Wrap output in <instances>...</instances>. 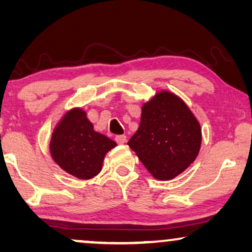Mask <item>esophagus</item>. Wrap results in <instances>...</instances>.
<instances>
[{
	"instance_id": "34e87169",
	"label": "esophagus",
	"mask_w": 252,
	"mask_h": 252,
	"mask_svg": "<svg viewBox=\"0 0 252 252\" xmlns=\"http://www.w3.org/2000/svg\"><path fill=\"white\" fill-rule=\"evenodd\" d=\"M115 140H116V142L118 143V144H124L126 142V135H117L116 137H115Z\"/></svg>"
}]
</instances>
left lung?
<instances>
[{"instance_id": "1", "label": "left lung", "mask_w": 252, "mask_h": 252, "mask_svg": "<svg viewBox=\"0 0 252 252\" xmlns=\"http://www.w3.org/2000/svg\"><path fill=\"white\" fill-rule=\"evenodd\" d=\"M202 143L197 118L184 99L160 91L141 109V122L128 146L157 180H172L194 163Z\"/></svg>"}]
</instances>
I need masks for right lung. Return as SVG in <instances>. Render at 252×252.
<instances>
[{"label":"right lung","mask_w":252,"mask_h":252,"mask_svg":"<svg viewBox=\"0 0 252 252\" xmlns=\"http://www.w3.org/2000/svg\"><path fill=\"white\" fill-rule=\"evenodd\" d=\"M115 141L96 132L82 108H72L62 117L51 134V158L66 173L89 180L102 170L105 155Z\"/></svg>","instance_id":"right-lung-1"}]
</instances>
